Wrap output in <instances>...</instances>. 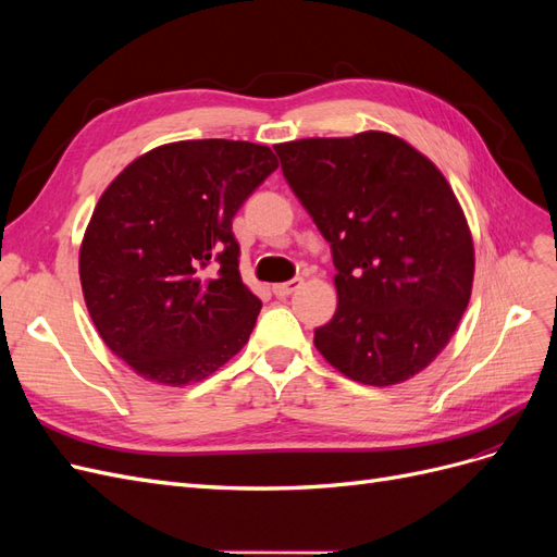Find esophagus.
Listing matches in <instances>:
<instances>
[{
    "label": "esophagus",
    "instance_id": "34e87169",
    "mask_svg": "<svg viewBox=\"0 0 557 557\" xmlns=\"http://www.w3.org/2000/svg\"><path fill=\"white\" fill-rule=\"evenodd\" d=\"M301 283H305V281H301V278H293V281H285V283H276L272 290H274L276 297H288V295H293V293L299 288Z\"/></svg>",
    "mask_w": 557,
    "mask_h": 557
}]
</instances>
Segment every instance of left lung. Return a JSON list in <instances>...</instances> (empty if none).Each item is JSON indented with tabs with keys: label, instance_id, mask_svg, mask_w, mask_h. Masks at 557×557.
Instances as JSON below:
<instances>
[{
	"label": "left lung",
	"instance_id": "8db88e82",
	"mask_svg": "<svg viewBox=\"0 0 557 557\" xmlns=\"http://www.w3.org/2000/svg\"><path fill=\"white\" fill-rule=\"evenodd\" d=\"M274 148L336 267L339 305L313 334L320 356L376 387L423 372L458 330L474 283V242L446 176L379 129Z\"/></svg>",
	"mask_w": 557,
	"mask_h": 557
}]
</instances>
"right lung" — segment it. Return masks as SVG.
Masks as SVG:
<instances>
[{
	"label": "right lung",
	"mask_w": 557,
	"mask_h": 557,
	"mask_svg": "<svg viewBox=\"0 0 557 557\" xmlns=\"http://www.w3.org/2000/svg\"><path fill=\"white\" fill-rule=\"evenodd\" d=\"M276 166L260 144L174 141L132 160L99 197L78 252L83 299L139 376L188 385L248 342L262 301L242 281L232 218Z\"/></svg>",
	"instance_id": "obj_1"
}]
</instances>
